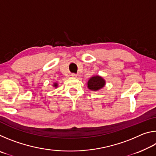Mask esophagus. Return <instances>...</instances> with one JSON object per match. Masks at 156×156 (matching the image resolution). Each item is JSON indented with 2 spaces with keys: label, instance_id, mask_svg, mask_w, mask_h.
<instances>
[{
  "label": "esophagus",
  "instance_id": "34e87169",
  "mask_svg": "<svg viewBox=\"0 0 156 156\" xmlns=\"http://www.w3.org/2000/svg\"><path fill=\"white\" fill-rule=\"evenodd\" d=\"M72 76L73 78H80V75L79 74H76V73H72Z\"/></svg>",
  "mask_w": 156,
  "mask_h": 156
}]
</instances>
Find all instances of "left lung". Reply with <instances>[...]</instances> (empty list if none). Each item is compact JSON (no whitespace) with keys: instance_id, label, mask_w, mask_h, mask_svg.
Instances as JSON below:
<instances>
[{"instance_id":"obj_1","label":"left lung","mask_w":156,"mask_h":156,"mask_svg":"<svg viewBox=\"0 0 156 156\" xmlns=\"http://www.w3.org/2000/svg\"><path fill=\"white\" fill-rule=\"evenodd\" d=\"M87 84L88 88L90 89L91 90L97 91L103 87L105 84V81L100 76H94V77L89 79Z\"/></svg>"}]
</instances>
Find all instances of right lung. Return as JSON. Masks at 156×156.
Returning a JSON list of instances; mask_svg holds the SVG:
<instances>
[{
    "mask_svg": "<svg viewBox=\"0 0 156 156\" xmlns=\"http://www.w3.org/2000/svg\"><path fill=\"white\" fill-rule=\"evenodd\" d=\"M54 86L56 87H57V86H58V85H57V83H54Z\"/></svg>",
    "mask_w": 156,
    "mask_h": 156,
    "instance_id": "1",
    "label": "right lung"
}]
</instances>
